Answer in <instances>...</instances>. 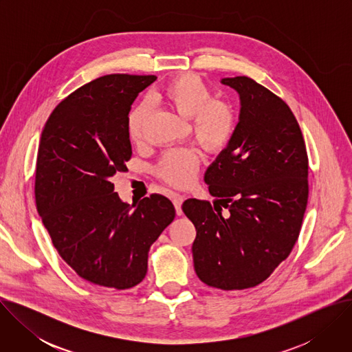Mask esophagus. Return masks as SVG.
I'll list each match as a JSON object with an SVG mask.
<instances>
[{
	"mask_svg": "<svg viewBox=\"0 0 352 352\" xmlns=\"http://www.w3.org/2000/svg\"><path fill=\"white\" fill-rule=\"evenodd\" d=\"M182 202H184V196L182 195H179V193H174L173 195V204L175 206V212H177L178 216L182 214V209H181Z\"/></svg>",
	"mask_w": 352,
	"mask_h": 352,
	"instance_id": "obj_1",
	"label": "esophagus"
}]
</instances>
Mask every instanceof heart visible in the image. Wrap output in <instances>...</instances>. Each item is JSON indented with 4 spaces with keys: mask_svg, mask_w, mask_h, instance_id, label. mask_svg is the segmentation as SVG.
I'll list each match as a JSON object with an SVG mask.
<instances>
[{
    "mask_svg": "<svg viewBox=\"0 0 352 352\" xmlns=\"http://www.w3.org/2000/svg\"><path fill=\"white\" fill-rule=\"evenodd\" d=\"M155 100L168 104L179 116L190 118L196 139L209 150L223 147L234 131L231 107L212 100L208 86L195 75H179L155 93ZM146 124L144 107H136L128 117V135L133 143L143 139ZM199 166V153L190 147L171 148L159 164V174L174 185L192 182Z\"/></svg>",
    "mask_w": 352,
    "mask_h": 352,
    "instance_id": "heart-1",
    "label": "heart"
}]
</instances>
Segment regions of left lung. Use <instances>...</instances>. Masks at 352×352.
<instances>
[{
    "label": "left lung",
    "mask_w": 352,
    "mask_h": 352,
    "mask_svg": "<svg viewBox=\"0 0 352 352\" xmlns=\"http://www.w3.org/2000/svg\"><path fill=\"white\" fill-rule=\"evenodd\" d=\"M221 83L238 93L241 109L227 146L205 173L216 199L213 206L188 199L182 210L196 228L197 277L228 291L261 284L289 255L308 204V155L280 97L246 76Z\"/></svg>",
    "instance_id": "obj_1"
}]
</instances>
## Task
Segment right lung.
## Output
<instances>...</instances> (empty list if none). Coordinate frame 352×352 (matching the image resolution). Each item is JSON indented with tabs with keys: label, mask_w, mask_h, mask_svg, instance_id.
<instances>
[{
	"label": "right lung",
	"mask_w": 352,
	"mask_h": 352,
	"mask_svg": "<svg viewBox=\"0 0 352 352\" xmlns=\"http://www.w3.org/2000/svg\"><path fill=\"white\" fill-rule=\"evenodd\" d=\"M156 79L97 78L63 100L41 132L34 182L38 214L60 256L97 285L139 284L150 246L175 217L168 197L153 193L129 205L111 182L132 156L131 106Z\"/></svg>",
	"instance_id": "add662e5"
}]
</instances>
